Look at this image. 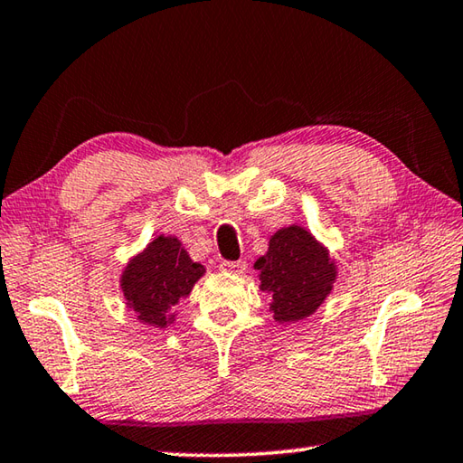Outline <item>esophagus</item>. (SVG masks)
<instances>
[{"label":"esophagus","mask_w":463,"mask_h":463,"mask_svg":"<svg viewBox=\"0 0 463 463\" xmlns=\"http://www.w3.org/2000/svg\"><path fill=\"white\" fill-rule=\"evenodd\" d=\"M221 269L234 273V276H242V273H245V269H247V263L245 261H222Z\"/></svg>","instance_id":"1"}]
</instances>
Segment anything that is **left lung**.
I'll return each instance as SVG.
<instances>
[{
  "instance_id": "obj_1",
  "label": "left lung",
  "mask_w": 463,
  "mask_h": 463,
  "mask_svg": "<svg viewBox=\"0 0 463 463\" xmlns=\"http://www.w3.org/2000/svg\"><path fill=\"white\" fill-rule=\"evenodd\" d=\"M255 269H260V288L279 323L312 315L336 278L328 253L302 226H288L273 234L268 253L255 261Z\"/></svg>"
}]
</instances>
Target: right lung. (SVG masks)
<instances>
[{
    "mask_svg": "<svg viewBox=\"0 0 463 463\" xmlns=\"http://www.w3.org/2000/svg\"><path fill=\"white\" fill-rule=\"evenodd\" d=\"M203 265L190 260L175 237H156L122 273V292L140 323L165 328L174 310L190 296Z\"/></svg>",
    "mask_w": 463,
    "mask_h": 463,
    "instance_id": "right-lung-1",
    "label": "right lung"
}]
</instances>
